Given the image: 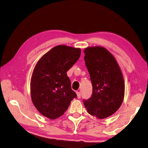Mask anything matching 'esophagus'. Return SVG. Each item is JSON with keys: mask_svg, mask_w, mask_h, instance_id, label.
Returning <instances> with one entry per match:
<instances>
[{"mask_svg": "<svg viewBox=\"0 0 148 148\" xmlns=\"http://www.w3.org/2000/svg\"><path fill=\"white\" fill-rule=\"evenodd\" d=\"M76 93H77V97L78 98V99H79V98L81 97V93H80V92H78V91H77V92H76Z\"/></svg>", "mask_w": 148, "mask_h": 148, "instance_id": "esophagus-1", "label": "esophagus"}]
</instances>
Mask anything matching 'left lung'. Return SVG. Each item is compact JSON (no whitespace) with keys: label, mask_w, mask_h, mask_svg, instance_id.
I'll return each mask as SVG.
<instances>
[{"label":"left lung","mask_w":148,"mask_h":148,"mask_svg":"<svg viewBox=\"0 0 148 148\" xmlns=\"http://www.w3.org/2000/svg\"><path fill=\"white\" fill-rule=\"evenodd\" d=\"M85 64L92 85V94L83 100L88 113L102 119L114 114L124 98L123 77L113 55L101 46L84 50Z\"/></svg>","instance_id":"8db88e82"}]
</instances>
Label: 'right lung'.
I'll list each match as a JSON object with an SVG mask.
<instances>
[{
  "instance_id": "obj_1",
  "label": "right lung",
  "mask_w": 148,
  "mask_h": 148,
  "mask_svg": "<svg viewBox=\"0 0 148 148\" xmlns=\"http://www.w3.org/2000/svg\"><path fill=\"white\" fill-rule=\"evenodd\" d=\"M81 49L65 45L53 47L40 59L31 79V100L44 117L63 115L77 95L71 88L66 71L79 58Z\"/></svg>"
}]
</instances>
